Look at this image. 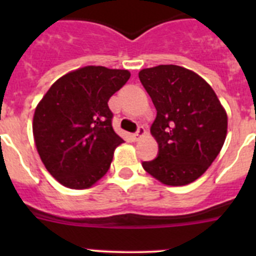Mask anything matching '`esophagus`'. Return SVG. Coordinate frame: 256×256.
I'll return each mask as SVG.
<instances>
[{"mask_svg":"<svg viewBox=\"0 0 256 256\" xmlns=\"http://www.w3.org/2000/svg\"><path fill=\"white\" fill-rule=\"evenodd\" d=\"M144 134H146V130H144V126H140L138 130H137V132H136L134 134H132L133 141H138V140L142 138V137H144Z\"/></svg>","mask_w":256,"mask_h":256,"instance_id":"34e87169","label":"esophagus"}]
</instances>
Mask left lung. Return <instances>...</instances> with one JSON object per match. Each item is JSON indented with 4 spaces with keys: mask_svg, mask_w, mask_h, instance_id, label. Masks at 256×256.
Instances as JSON below:
<instances>
[{
    "mask_svg": "<svg viewBox=\"0 0 256 256\" xmlns=\"http://www.w3.org/2000/svg\"><path fill=\"white\" fill-rule=\"evenodd\" d=\"M140 80L155 105L151 134L159 155L142 166L166 186H186L201 177L220 152L228 118L214 90L178 65L142 69Z\"/></svg>",
    "mask_w": 256,
    "mask_h": 256,
    "instance_id": "left-lung-1",
    "label": "left lung"
}]
</instances>
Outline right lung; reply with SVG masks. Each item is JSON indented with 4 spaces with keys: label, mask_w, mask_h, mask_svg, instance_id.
<instances>
[{
    "label": "right lung",
    "mask_w": 256,
    "mask_h": 256,
    "mask_svg": "<svg viewBox=\"0 0 256 256\" xmlns=\"http://www.w3.org/2000/svg\"><path fill=\"white\" fill-rule=\"evenodd\" d=\"M130 76L126 69L79 68L58 78L38 102L36 148L62 186L90 188L108 173L115 148L124 142L112 130L108 102Z\"/></svg>",
    "instance_id": "right-lung-1"
}]
</instances>
